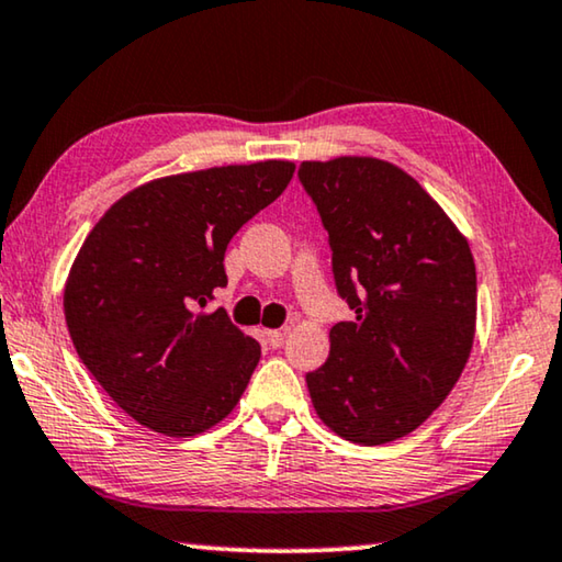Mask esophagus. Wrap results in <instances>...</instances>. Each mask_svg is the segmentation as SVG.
I'll list each match as a JSON object with an SVG mask.
<instances>
[{"label":"esophagus","instance_id":"1","mask_svg":"<svg viewBox=\"0 0 562 562\" xmlns=\"http://www.w3.org/2000/svg\"><path fill=\"white\" fill-rule=\"evenodd\" d=\"M286 331H289V327H283V329H268L266 331V341H268V347H281L283 345V339H286Z\"/></svg>","mask_w":562,"mask_h":562}]
</instances>
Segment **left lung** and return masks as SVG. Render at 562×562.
I'll use <instances>...</instances> for the list:
<instances>
[{
  "label": "left lung",
  "mask_w": 562,
  "mask_h": 562,
  "mask_svg": "<svg viewBox=\"0 0 562 562\" xmlns=\"http://www.w3.org/2000/svg\"><path fill=\"white\" fill-rule=\"evenodd\" d=\"M299 182L329 235L331 273L352 322L306 372L319 418L352 443L416 430L457 385L476 324L469 243L430 194L387 161H304Z\"/></svg>",
  "instance_id": "obj_1"
}]
</instances>
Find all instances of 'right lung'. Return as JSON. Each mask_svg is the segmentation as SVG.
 Masks as SVG:
<instances>
[{
	"label": "right lung",
	"instance_id": "obj_1",
	"mask_svg": "<svg viewBox=\"0 0 562 562\" xmlns=\"http://www.w3.org/2000/svg\"><path fill=\"white\" fill-rule=\"evenodd\" d=\"M294 169L271 159L154 180L86 238L65 283V322L88 372L142 426L194 436L240 401L261 345L225 308H202L227 283V243Z\"/></svg>",
	"mask_w": 562,
	"mask_h": 562
}]
</instances>
